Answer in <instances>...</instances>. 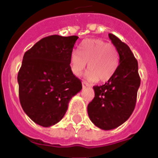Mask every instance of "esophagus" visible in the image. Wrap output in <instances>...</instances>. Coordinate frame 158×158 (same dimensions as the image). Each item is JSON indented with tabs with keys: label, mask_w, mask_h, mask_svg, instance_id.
<instances>
[{
	"label": "esophagus",
	"mask_w": 158,
	"mask_h": 158,
	"mask_svg": "<svg viewBox=\"0 0 158 158\" xmlns=\"http://www.w3.org/2000/svg\"><path fill=\"white\" fill-rule=\"evenodd\" d=\"M82 86H83V88H86V87H89L90 85H89V83H87V82L85 81H83L82 82Z\"/></svg>",
	"instance_id": "obj_1"
}]
</instances>
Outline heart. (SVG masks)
I'll return each instance as SVG.
<instances>
[{"label": "heart", "mask_w": 158, "mask_h": 158, "mask_svg": "<svg viewBox=\"0 0 158 158\" xmlns=\"http://www.w3.org/2000/svg\"><path fill=\"white\" fill-rule=\"evenodd\" d=\"M86 77L89 81L106 82L114 75L119 64L116 48L100 39H87L82 42L79 52L73 51L69 64L73 74L80 76L87 67Z\"/></svg>", "instance_id": "1"}]
</instances>
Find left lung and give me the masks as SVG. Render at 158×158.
<instances>
[{
    "mask_svg": "<svg viewBox=\"0 0 158 158\" xmlns=\"http://www.w3.org/2000/svg\"><path fill=\"white\" fill-rule=\"evenodd\" d=\"M108 35L119 53L120 64L105 84L94 87L95 97L88 105L91 121L104 130L117 128L130 118L140 86L138 61L130 48L112 33Z\"/></svg>",
    "mask_w": 158,
    "mask_h": 158,
    "instance_id": "8db88e82",
    "label": "left lung"
}]
</instances>
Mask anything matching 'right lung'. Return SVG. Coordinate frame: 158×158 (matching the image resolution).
Returning <instances> with one entry per match:
<instances>
[{
  "label": "right lung",
  "mask_w": 158,
  "mask_h": 158,
  "mask_svg": "<svg viewBox=\"0 0 158 158\" xmlns=\"http://www.w3.org/2000/svg\"><path fill=\"white\" fill-rule=\"evenodd\" d=\"M78 38L48 36L24 53L17 78L19 101L23 111L41 126L59 122L72 97L82 89L80 79L69 65Z\"/></svg>",
  "instance_id": "add662e5"
}]
</instances>
